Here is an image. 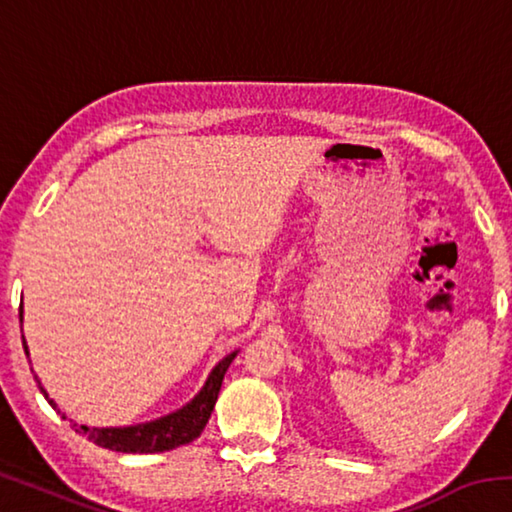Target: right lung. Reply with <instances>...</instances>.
<instances>
[{
    "instance_id": "add662e5",
    "label": "right lung",
    "mask_w": 512,
    "mask_h": 512,
    "mask_svg": "<svg viewBox=\"0 0 512 512\" xmlns=\"http://www.w3.org/2000/svg\"><path fill=\"white\" fill-rule=\"evenodd\" d=\"M20 323H22V305H20ZM22 345H24V352H27V357H29V348H27V341H24V336H22ZM235 357H237V352H232L223 361L216 363L214 370L210 372V377H207V381H205V386L201 388V393H198L192 402L183 406V409L176 413H169V415H164V418L153 420V422L135 424V427L97 429V427H85V424H81L76 431L83 433V436H88L92 443H97L99 447L112 449V452H124V454L169 452V449H176L180 445L192 443V440L201 436V431L205 429L207 420H210L214 404H216V397H219V391H221L225 370L230 368V363ZM40 391L49 400L45 388L40 386ZM49 404L60 413L54 400H49Z\"/></svg>"
}]
</instances>
